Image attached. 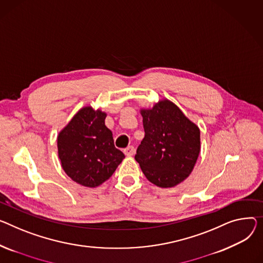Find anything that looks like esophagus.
<instances>
[{"mask_svg": "<svg viewBox=\"0 0 263 263\" xmlns=\"http://www.w3.org/2000/svg\"><path fill=\"white\" fill-rule=\"evenodd\" d=\"M124 152H125V154H126L127 156H132V155L135 153V149H134L133 146H129V147H127V148L124 150Z\"/></svg>", "mask_w": 263, "mask_h": 263, "instance_id": "esophagus-1", "label": "esophagus"}]
</instances>
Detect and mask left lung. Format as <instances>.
Wrapping results in <instances>:
<instances>
[{"label":"left lung","instance_id":"1","mask_svg":"<svg viewBox=\"0 0 263 263\" xmlns=\"http://www.w3.org/2000/svg\"><path fill=\"white\" fill-rule=\"evenodd\" d=\"M145 137L135 160L152 184L170 188L189 177L201 149L200 129L168 99L142 109Z\"/></svg>","mask_w":263,"mask_h":263}]
</instances>
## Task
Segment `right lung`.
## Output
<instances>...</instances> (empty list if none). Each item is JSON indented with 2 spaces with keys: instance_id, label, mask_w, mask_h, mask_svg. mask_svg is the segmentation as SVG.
<instances>
[{
  "instance_id": "add662e5",
  "label": "right lung",
  "mask_w": 263,
  "mask_h": 263,
  "mask_svg": "<svg viewBox=\"0 0 263 263\" xmlns=\"http://www.w3.org/2000/svg\"><path fill=\"white\" fill-rule=\"evenodd\" d=\"M107 114L91 106L81 108L57 137L58 156L64 172L85 187H97L111 178L125 154L114 146L104 125Z\"/></svg>"
}]
</instances>
